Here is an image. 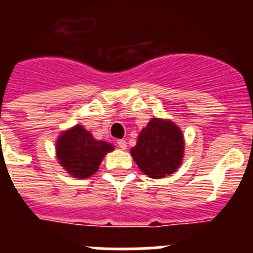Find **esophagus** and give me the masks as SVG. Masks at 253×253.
I'll return each mask as SVG.
<instances>
[{
	"label": "esophagus",
	"mask_w": 253,
	"mask_h": 253,
	"mask_svg": "<svg viewBox=\"0 0 253 253\" xmlns=\"http://www.w3.org/2000/svg\"><path fill=\"white\" fill-rule=\"evenodd\" d=\"M116 143H118L119 148L123 149V151H125V149H126V147H128V146H126V142H125L124 139H119Z\"/></svg>",
	"instance_id": "1"
}]
</instances>
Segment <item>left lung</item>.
I'll return each mask as SVG.
<instances>
[{"label": "left lung", "mask_w": 253, "mask_h": 253, "mask_svg": "<svg viewBox=\"0 0 253 253\" xmlns=\"http://www.w3.org/2000/svg\"><path fill=\"white\" fill-rule=\"evenodd\" d=\"M131 157L146 175L162 178L171 175L181 165L184 137L180 128L169 120L153 119L140 131Z\"/></svg>", "instance_id": "obj_1"}]
</instances>
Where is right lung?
Wrapping results in <instances>:
<instances>
[{"mask_svg": "<svg viewBox=\"0 0 253 253\" xmlns=\"http://www.w3.org/2000/svg\"><path fill=\"white\" fill-rule=\"evenodd\" d=\"M55 149L59 163L69 175L87 178L97 171L105 154L113 151L114 147L96 140L84 126L76 125L58 138Z\"/></svg>", "mask_w": 253, "mask_h": 253, "instance_id": "add662e5", "label": "right lung"}]
</instances>
